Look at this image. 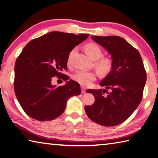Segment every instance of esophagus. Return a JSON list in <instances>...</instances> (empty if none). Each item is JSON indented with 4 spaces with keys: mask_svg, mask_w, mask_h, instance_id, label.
<instances>
[{
    "mask_svg": "<svg viewBox=\"0 0 158 158\" xmlns=\"http://www.w3.org/2000/svg\"><path fill=\"white\" fill-rule=\"evenodd\" d=\"M81 93H85V90H86V89H85V88L81 86Z\"/></svg>",
    "mask_w": 158,
    "mask_h": 158,
    "instance_id": "esophagus-1",
    "label": "esophagus"
}]
</instances>
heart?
Here are the masks:
<instances>
[{
    "mask_svg": "<svg viewBox=\"0 0 158 158\" xmlns=\"http://www.w3.org/2000/svg\"><path fill=\"white\" fill-rule=\"evenodd\" d=\"M85 51L95 62V66L100 73L107 74L113 68V61L108 57H102L103 55L102 50L99 45L93 43H89L85 45ZM75 49L72 50L68 55L67 65L70 67L73 64V56ZM97 74L93 71L78 70L73 75L74 81L79 84L82 86H88L91 83L96 80Z\"/></svg>",
    "mask_w": 158,
    "mask_h": 158,
    "instance_id": "obj_1",
    "label": "heart"
}]
</instances>
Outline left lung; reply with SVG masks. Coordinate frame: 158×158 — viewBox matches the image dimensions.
I'll return each instance as SVG.
<instances>
[{
    "label": "left lung",
    "instance_id": "1",
    "mask_svg": "<svg viewBox=\"0 0 158 158\" xmlns=\"http://www.w3.org/2000/svg\"><path fill=\"white\" fill-rule=\"evenodd\" d=\"M92 39L111 54L113 68L100 83L106 90L86 91L93 94L94 103L85 106V111L94 122L113 127L126 121L141 102L147 73L138 50L122 37L94 36Z\"/></svg>",
    "mask_w": 158,
    "mask_h": 158
}]
</instances>
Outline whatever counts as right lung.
<instances>
[{
	"instance_id": "right-lung-1",
	"label": "right lung",
	"mask_w": 158,
	"mask_h": 158,
	"mask_svg": "<svg viewBox=\"0 0 158 158\" xmlns=\"http://www.w3.org/2000/svg\"><path fill=\"white\" fill-rule=\"evenodd\" d=\"M88 36L52 31L25 45L15 63L14 88L20 105L31 118L41 122L56 119L64 112L67 100L81 94L79 84L73 80L58 87L51 81L54 76L69 79L64 74L68 54Z\"/></svg>"
}]
</instances>
